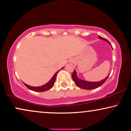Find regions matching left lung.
Here are the masks:
<instances>
[{"label":"left lung","instance_id":"left-lung-1","mask_svg":"<svg viewBox=\"0 0 131 131\" xmlns=\"http://www.w3.org/2000/svg\"><path fill=\"white\" fill-rule=\"evenodd\" d=\"M99 38L100 39H102V40H105V42L108 43L110 44L111 46H112V45L110 44V43L107 40V39H105V38H103V37L100 36H99ZM109 75L110 74H108V76H107L106 78L102 80L100 82L85 81V80H81L78 78V76H77V74H76V71L74 69V72H73V73L72 74V76H72V79H73V81L74 82V83H75V84H76V85L77 86H78L79 88H81V89H86V90H90V89H94L97 88L103 85V84L104 83L105 81H106L107 78H108Z\"/></svg>","mask_w":131,"mask_h":131}]
</instances>
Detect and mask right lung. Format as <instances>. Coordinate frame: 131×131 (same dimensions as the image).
<instances>
[{"instance_id": "right-lung-1", "label": "right lung", "mask_w": 131, "mask_h": 131, "mask_svg": "<svg viewBox=\"0 0 131 131\" xmlns=\"http://www.w3.org/2000/svg\"><path fill=\"white\" fill-rule=\"evenodd\" d=\"M58 71H57L56 73L53 75L51 79L47 83H46L45 85H44L43 86H37V87H34V86H31L27 85V84H25V83H24V84L26 85V86L27 88H28L30 89V90L35 91V92H44V91H46L49 90V89H50L53 87V85H54V83L55 82V80H56V77H57V73H58Z\"/></svg>"}]
</instances>
